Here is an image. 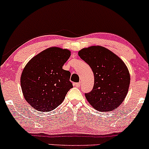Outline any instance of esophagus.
<instances>
[{
  "instance_id": "esophagus-1",
  "label": "esophagus",
  "mask_w": 149,
  "mask_h": 149,
  "mask_svg": "<svg viewBox=\"0 0 149 149\" xmlns=\"http://www.w3.org/2000/svg\"><path fill=\"white\" fill-rule=\"evenodd\" d=\"M74 86H77V87H79V86H81V83H80V82L75 83V84H74Z\"/></svg>"
}]
</instances>
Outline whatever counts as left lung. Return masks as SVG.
<instances>
[{"mask_svg": "<svg viewBox=\"0 0 149 149\" xmlns=\"http://www.w3.org/2000/svg\"><path fill=\"white\" fill-rule=\"evenodd\" d=\"M78 55L94 75L92 91L85 93L89 104L101 112L116 109L128 93L130 75L127 67L120 57L101 46L82 48Z\"/></svg>", "mask_w": 149, "mask_h": 149, "instance_id": "1", "label": "left lung"}]
</instances>
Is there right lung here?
Wrapping results in <instances>:
<instances>
[{
  "instance_id": "add662e5",
  "label": "right lung",
  "mask_w": 149,
  "mask_h": 149,
  "mask_svg": "<svg viewBox=\"0 0 149 149\" xmlns=\"http://www.w3.org/2000/svg\"><path fill=\"white\" fill-rule=\"evenodd\" d=\"M71 56L68 49L48 48L26 63L20 77L23 96L38 111L56 109L71 88L70 72L63 66Z\"/></svg>"
}]
</instances>
